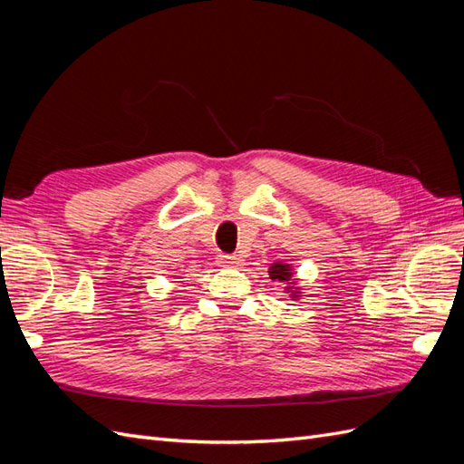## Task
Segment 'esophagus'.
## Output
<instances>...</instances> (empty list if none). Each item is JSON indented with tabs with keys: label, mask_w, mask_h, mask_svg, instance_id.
I'll return each instance as SVG.
<instances>
[{
	"label": "esophagus",
	"mask_w": 464,
	"mask_h": 464,
	"mask_svg": "<svg viewBox=\"0 0 464 464\" xmlns=\"http://www.w3.org/2000/svg\"><path fill=\"white\" fill-rule=\"evenodd\" d=\"M218 259H220L222 265H227V266H237L242 263L240 256H227V254H224V256H218Z\"/></svg>",
	"instance_id": "obj_1"
}]
</instances>
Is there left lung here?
Wrapping results in <instances>:
<instances>
[{"mask_svg":"<svg viewBox=\"0 0 464 464\" xmlns=\"http://www.w3.org/2000/svg\"><path fill=\"white\" fill-rule=\"evenodd\" d=\"M269 278L273 280V283H283V285H286L285 288H286V292L290 294L292 300L300 298L302 292H300V288L296 286V280H298V278H294V271H292V266H290L288 263H280V261L271 263Z\"/></svg>","mask_w":464,"mask_h":464,"instance_id":"left-lung-1","label":"left lung"}]
</instances>
